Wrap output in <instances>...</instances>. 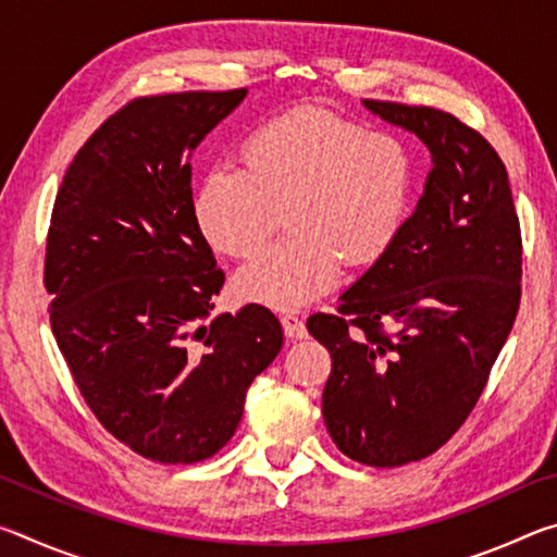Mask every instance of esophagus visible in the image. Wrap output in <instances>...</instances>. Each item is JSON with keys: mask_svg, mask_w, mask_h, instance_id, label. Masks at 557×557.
<instances>
[{"mask_svg": "<svg viewBox=\"0 0 557 557\" xmlns=\"http://www.w3.org/2000/svg\"><path fill=\"white\" fill-rule=\"evenodd\" d=\"M280 322H282V329H285V336L289 338V342H299V338H307V326L299 317L285 314L280 319Z\"/></svg>", "mask_w": 557, "mask_h": 557, "instance_id": "34e87169", "label": "esophagus"}]
</instances>
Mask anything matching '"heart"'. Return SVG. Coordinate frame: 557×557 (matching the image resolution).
Here are the masks:
<instances>
[{
  "label": "heart",
  "instance_id": "heart-1",
  "mask_svg": "<svg viewBox=\"0 0 557 557\" xmlns=\"http://www.w3.org/2000/svg\"><path fill=\"white\" fill-rule=\"evenodd\" d=\"M410 203L412 159L398 137L301 108L252 129L240 169L219 164L203 176L194 219L213 250L248 258L287 211L289 238L243 265L233 289L245 301L297 309L334 285L344 260L369 265L385 256Z\"/></svg>",
  "mask_w": 557,
  "mask_h": 557
}]
</instances>
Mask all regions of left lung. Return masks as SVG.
Returning a JSON list of instances; mask_svg holds the SVG:
<instances>
[{
	"mask_svg": "<svg viewBox=\"0 0 557 557\" xmlns=\"http://www.w3.org/2000/svg\"><path fill=\"white\" fill-rule=\"evenodd\" d=\"M361 102L412 132L432 169L388 252L338 297V314L307 329L332 354L322 412L334 445L366 467H403L445 445L484 391L521 301V228L506 166L479 132L435 108Z\"/></svg>",
	"mask_w": 557,
	"mask_h": 557,
	"instance_id": "obj_1",
	"label": "left lung"
}]
</instances>
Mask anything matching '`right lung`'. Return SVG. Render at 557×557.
Returning <instances> with one entry per match:
<instances>
[{
	"label": "right lung",
	"instance_id": "add662e5",
	"mask_svg": "<svg viewBox=\"0 0 557 557\" xmlns=\"http://www.w3.org/2000/svg\"><path fill=\"white\" fill-rule=\"evenodd\" d=\"M248 90L137 98L102 122L55 196L44 282L51 329L110 435L162 465L228 445L275 361L270 309L213 312L223 287L194 219L191 154Z\"/></svg>",
	"mask_w": 557,
	"mask_h": 557
}]
</instances>
